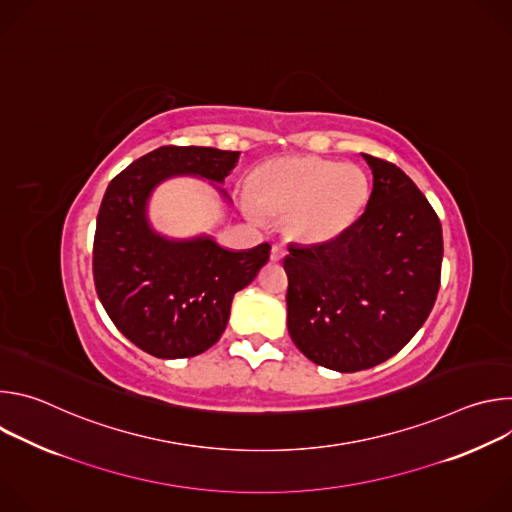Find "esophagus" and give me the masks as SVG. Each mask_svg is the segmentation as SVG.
Returning <instances> with one entry per match:
<instances>
[{
    "mask_svg": "<svg viewBox=\"0 0 512 512\" xmlns=\"http://www.w3.org/2000/svg\"><path fill=\"white\" fill-rule=\"evenodd\" d=\"M283 257H285V249H283L281 245H273V247H271V261H273V263H279Z\"/></svg>",
    "mask_w": 512,
    "mask_h": 512,
    "instance_id": "obj_1",
    "label": "esophagus"
}]
</instances>
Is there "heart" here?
Returning <instances> with one entry per match:
<instances>
[{
  "label": "heart",
  "mask_w": 512,
  "mask_h": 512,
  "mask_svg": "<svg viewBox=\"0 0 512 512\" xmlns=\"http://www.w3.org/2000/svg\"><path fill=\"white\" fill-rule=\"evenodd\" d=\"M371 196L367 174L318 156H285L263 162L249 180L255 210L283 218L285 233L306 245L342 235Z\"/></svg>",
  "instance_id": "1"
}]
</instances>
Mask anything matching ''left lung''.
I'll return each mask as SVG.
<instances>
[{
    "label": "left lung",
    "instance_id": "8db88e82",
    "mask_svg": "<svg viewBox=\"0 0 512 512\" xmlns=\"http://www.w3.org/2000/svg\"><path fill=\"white\" fill-rule=\"evenodd\" d=\"M373 170L367 210L328 243L289 245L287 330L316 364L338 373L377 367L427 320L440 291L444 239L435 210L395 164Z\"/></svg>",
    "mask_w": 512,
    "mask_h": 512
}]
</instances>
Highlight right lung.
Masks as SVG:
<instances>
[{
  "label": "right lung",
  "mask_w": 512,
  "mask_h": 512,
  "mask_svg": "<svg viewBox=\"0 0 512 512\" xmlns=\"http://www.w3.org/2000/svg\"><path fill=\"white\" fill-rule=\"evenodd\" d=\"M237 162L239 152L164 145L107 186L93 245L97 296L117 330L152 356L188 358L216 344L235 294L269 259V243L229 251L204 235L172 241L148 221V198L160 182L192 174L221 184Z\"/></svg>",
  "instance_id": "add662e5"
}]
</instances>
